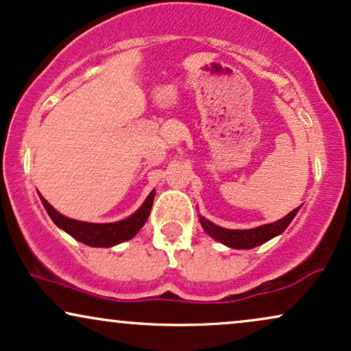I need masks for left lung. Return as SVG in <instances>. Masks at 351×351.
Returning <instances> with one entry per match:
<instances>
[{"mask_svg":"<svg viewBox=\"0 0 351 351\" xmlns=\"http://www.w3.org/2000/svg\"><path fill=\"white\" fill-rule=\"evenodd\" d=\"M299 208L291 210L288 216H285L280 221L265 223V226L255 227V229H247V230H235V229H226V227L216 226L214 222L208 221L206 217L199 216V222L202 229L208 235H210L214 240L226 245L230 248H239V250H250V248L258 247V245L268 242L276 235L282 234L286 230V227L289 226L291 221L296 217Z\"/></svg>","mask_w":351,"mask_h":351,"instance_id":"1","label":"left lung"}]
</instances>
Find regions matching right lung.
<instances>
[{
    "mask_svg": "<svg viewBox=\"0 0 351 351\" xmlns=\"http://www.w3.org/2000/svg\"><path fill=\"white\" fill-rule=\"evenodd\" d=\"M42 204H44L45 210L52 219L55 226L58 229L65 230L66 234L71 235L73 239H77L78 242L84 245H90V247H114V245L125 242L135 237L138 230L142 229L143 223L147 222V219L150 216L152 204H154L155 197V189L152 191L147 199L143 201V204L138 208L132 216L122 219L117 222H109V223H95V222H83V221H75V219L65 217L63 214L55 210L52 206L45 201V197L39 194Z\"/></svg>",
    "mask_w": 351,
    "mask_h": 351,
    "instance_id": "add662e5",
    "label": "right lung"
}]
</instances>
